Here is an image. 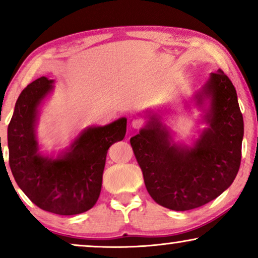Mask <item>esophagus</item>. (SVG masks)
Segmentation results:
<instances>
[{
    "label": "esophagus",
    "instance_id": "esophagus-1",
    "mask_svg": "<svg viewBox=\"0 0 258 258\" xmlns=\"http://www.w3.org/2000/svg\"><path fill=\"white\" fill-rule=\"evenodd\" d=\"M146 125V122H144L143 118H135L133 119V126L135 129H141Z\"/></svg>",
    "mask_w": 258,
    "mask_h": 258
}]
</instances>
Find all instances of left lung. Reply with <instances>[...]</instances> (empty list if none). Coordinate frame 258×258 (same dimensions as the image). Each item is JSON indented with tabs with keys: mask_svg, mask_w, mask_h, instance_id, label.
Listing matches in <instances>:
<instances>
[{
	"mask_svg": "<svg viewBox=\"0 0 258 258\" xmlns=\"http://www.w3.org/2000/svg\"><path fill=\"white\" fill-rule=\"evenodd\" d=\"M203 93L211 98L210 128L191 149L171 146L156 118L130 139L148 192L168 209L191 210L209 203L231 185L241 165L244 126L234 84L218 70L210 74Z\"/></svg>",
	"mask_w": 258,
	"mask_h": 258,
	"instance_id": "left-lung-1",
	"label": "left lung"
}]
</instances>
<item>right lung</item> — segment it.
<instances>
[{
  "label": "right lung",
  "instance_id": "add662e5",
  "mask_svg": "<svg viewBox=\"0 0 258 258\" xmlns=\"http://www.w3.org/2000/svg\"><path fill=\"white\" fill-rule=\"evenodd\" d=\"M51 83L42 76L17 98L8 125L9 165L31 202L49 213L68 216L84 213L97 202L108 149L124 139L126 119L84 130L62 157L41 156L34 125L37 107L51 90Z\"/></svg>",
  "mask_w": 258,
  "mask_h": 258
}]
</instances>
